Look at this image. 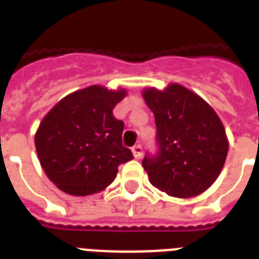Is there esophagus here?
<instances>
[{
	"label": "esophagus",
	"mask_w": 259,
	"mask_h": 259,
	"mask_svg": "<svg viewBox=\"0 0 259 259\" xmlns=\"http://www.w3.org/2000/svg\"><path fill=\"white\" fill-rule=\"evenodd\" d=\"M132 152H133L134 157L136 158H140L142 157V154H144V150H142V146L141 145H134L133 148H132Z\"/></svg>",
	"instance_id": "1"
}]
</instances>
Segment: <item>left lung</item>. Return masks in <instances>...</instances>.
<instances>
[{"label":"left lung","instance_id":"1","mask_svg":"<svg viewBox=\"0 0 259 259\" xmlns=\"http://www.w3.org/2000/svg\"><path fill=\"white\" fill-rule=\"evenodd\" d=\"M142 95L156 121L157 150L142 160L152 185L176 197L204 192L219 176L229 152L217 113L180 84L164 91L148 89Z\"/></svg>","mask_w":259,"mask_h":259}]
</instances>
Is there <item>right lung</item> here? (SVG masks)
<instances>
[{
	"label": "right lung",
	"mask_w": 259,
	"mask_h": 259,
	"mask_svg": "<svg viewBox=\"0 0 259 259\" xmlns=\"http://www.w3.org/2000/svg\"><path fill=\"white\" fill-rule=\"evenodd\" d=\"M126 91L91 86L67 95L38 126L34 145L42 169L64 192L86 196L110 185L133 153L122 145L125 123L113 115Z\"/></svg>",
	"instance_id": "right-lung-1"
}]
</instances>
